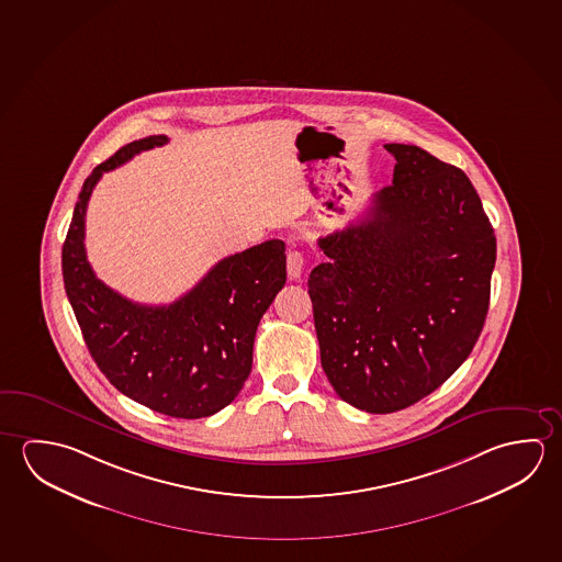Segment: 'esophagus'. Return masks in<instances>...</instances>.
<instances>
[{
	"mask_svg": "<svg viewBox=\"0 0 562 562\" xmlns=\"http://www.w3.org/2000/svg\"><path fill=\"white\" fill-rule=\"evenodd\" d=\"M285 265H288V277L292 280H300L305 267L304 252L302 250H290Z\"/></svg>",
	"mask_w": 562,
	"mask_h": 562,
	"instance_id": "1",
	"label": "esophagus"
}]
</instances>
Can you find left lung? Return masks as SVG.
I'll return each mask as SVG.
<instances>
[{
    "label": "left lung",
    "mask_w": 562,
    "mask_h": 562,
    "mask_svg": "<svg viewBox=\"0 0 562 562\" xmlns=\"http://www.w3.org/2000/svg\"><path fill=\"white\" fill-rule=\"evenodd\" d=\"M392 186L367 217L317 240L307 280L322 367L347 404L392 414L441 386L479 340L496 237L469 176L390 143Z\"/></svg>",
    "instance_id": "left-lung-1"
}]
</instances>
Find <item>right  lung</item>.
Returning a JSON list of instances; mask_svg holds the SVG:
<instances>
[{
  "label": "right lung",
  "instance_id": "obj_1",
  "mask_svg": "<svg viewBox=\"0 0 562 562\" xmlns=\"http://www.w3.org/2000/svg\"><path fill=\"white\" fill-rule=\"evenodd\" d=\"M165 135L138 138L86 178L63 245V278L88 350L121 394L158 414L200 419L239 396L258 323L285 284V247L272 239L223 258L170 305H143L95 277L83 247L86 207L103 172Z\"/></svg>",
  "mask_w": 562,
  "mask_h": 562
}]
</instances>
